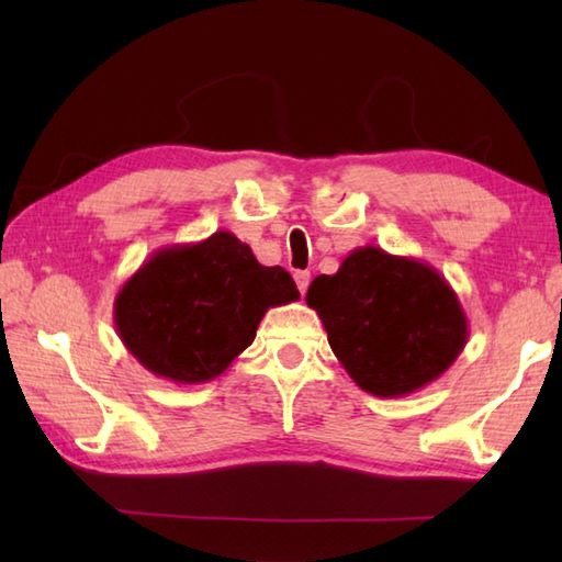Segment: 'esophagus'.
I'll return each instance as SVG.
<instances>
[{"mask_svg":"<svg viewBox=\"0 0 562 562\" xmlns=\"http://www.w3.org/2000/svg\"><path fill=\"white\" fill-rule=\"evenodd\" d=\"M294 282H296V288H300V292L304 294V292L308 290V282H312V272L296 270V272H294Z\"/></svg>","mask_w":562,"mask_h":562,"instance_id":"1","label":"esophagus"}]
</instances>
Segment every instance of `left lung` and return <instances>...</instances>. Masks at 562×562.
Masks as SVG:
<instances>
[{"label":"left lung","instance_id":"1","mask_svg":"<svg viewBox=\"0 0 562 562\" xmlns=\"http://www.w3.org/2000/svg\"><path fill=\"white\" fill-rule=\"evenodd\" d=\"M306 304L345 372L381 398L432 384L469 340V321L445 274L379 246L355 248L336 274H318Z\"/></svg>","mask_w":562,"mask_h":562}]
</instances>
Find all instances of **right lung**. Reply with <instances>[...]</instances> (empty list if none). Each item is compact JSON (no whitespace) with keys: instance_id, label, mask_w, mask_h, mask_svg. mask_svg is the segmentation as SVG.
I'll return each instance as SVG.
<instances>
[{"instance_id":"right-lung-1","label":"right lung","mask_w":562,"mask_h":562,"mask_svg":"<svg viewBox=\"0 0 562 562\" xmlns=\"http://www.w3.org/2000/svg\"><path fill=\"white\" fill-rule=\"evenodd\" d=\"M300 300L290 272L256 260L232 232L154 250L113 304L127 352L173 384L217 379L256 338L270 306Z\"/></svg>"}]
</instances>
